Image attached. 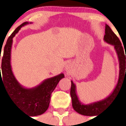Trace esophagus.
I'll list each match as a JSON object with an SVG mask.
<instances>
[{
  "label": "esophagus",
  "mask_w": 126,
  "mask_h": 126,
  "mask_svg": "<svg viewBox=\"0 0 126 126\" xmlns=\"http://www.w3.org/2000/svg\"><path fill=\"white\" fill-rule=\"evenodd\" d=\"M71 68V64H70L69 63H67L65 65V70L66 71H69Z\"/></svg>",
  "instance_id": "obj_1"
}]
</instances>
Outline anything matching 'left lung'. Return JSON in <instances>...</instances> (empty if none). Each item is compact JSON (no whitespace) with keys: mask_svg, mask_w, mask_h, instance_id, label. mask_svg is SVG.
Returning a JSON list of instances; mask_svg holds the SVG:
<instances>
[{"mask_svg":"<svg viewBox=\"0 0 126 126\" xmlns=\"http://www.w3.org/2000/svg\"><path fill=\"white\" fill-rule=\"evenodd\" d=\"M105 34L104 35V41L114 46V49L118 56L120 68L118 81L114 90L107 97L101 100L95 102L91 104H83L80 102L79 97L77 96V92H76V90H77L76 85L71 80L70 95H71V100H72V106H73V109L76 112L81 115H87V116L97 115L98 112H100L102 110L104 109L106 106L109 105L114 100L122 87V84L124 82H126V53L125 56L124 48L122 47L119 39L107 24H105Z\"/></svg>","mask_w":126,"mask_h":126,"instance_id":"obj_1","label":"left lung"}]
</instances>
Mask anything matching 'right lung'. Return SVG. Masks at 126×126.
I'll use <instances>...</instances> for the list:
<instances>
[{
  "instance_id": "right-lung-1",
  "label": "right lung",
  "mask_w": 126,
  "mask_h": 126,
  "mask_svg": "<svg viewBox=\"0 0 126 126\" xmlns=\"http://www.w3.org/2000/svg\"><path fill=\"white\" fill-rule=\"evenodd\" d=\"M29 24L25 22L18 26L7 41L2 60V78L0 75V85L2 83L4 86L12 101L24 112L31 116H36L43 114L47 109L52 92L64 75L62 73L46 79L39 85L31 88H25L18 82L14 75L11 64L13 38L22 27Z\"/></svg>"
}]
</instances>
